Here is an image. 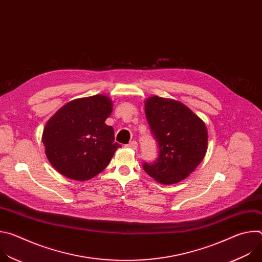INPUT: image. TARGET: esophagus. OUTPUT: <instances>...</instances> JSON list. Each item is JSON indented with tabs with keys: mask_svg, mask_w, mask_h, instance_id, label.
<instances>
[{
	"mask_svg": "<svg viewBox=\"0 0 262 262\" xmlns=\"http://www.w3.org/2000/svg\"><path fill=\"white\" fill-rule=\"evenodd\" d=\"M126 147L132 148V149H134V150H136V149L138 148V143H137V141H132V142H129V143L126 145Z\"/></svg>",
	"mask_w": 262,
	"mask_h": 262,
	"instance_id": "obj_1",
	"label": "esophagus"
}]
</instances>
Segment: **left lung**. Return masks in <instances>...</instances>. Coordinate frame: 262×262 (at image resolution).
Segmentation results:
<instances>
[{
  "instance_id": "1",
  "label": "left lung",
  "mask_w": 262,
  "mask_h": 262,
  "mask_svg": "<svg viewBox=\"0 0 262 262\" xmlns=\"http://www.w3.org/2000/svg\"><path fill=\"white\" fill-rule=\"evenodd\" d=\"M145 114L160 152L157 161L144 163L143 169L162 184L183 180L206 154L205 123L182 102L159 96L146 99Z\"/></svg>"
}]
</instances>
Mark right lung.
<instances>
[{
	"mask_svg": "<svg viewBox=\"0 0 262 262\" xmlns=\"http://www.w3.org/2000/svg\"><path fill=\"white\" fill-rule=\"evenodd\" d=\"M113 111L101 94L67 102L50 118L42 134L52 166L73 180H89L108 165L120 144L114 129L104 123Z\"/></svg>",
	"mask_w": 262,
	"mask_h": 262,
	"instance_id": "obj_1",
	"label": "right lung"
}]
</instances>
